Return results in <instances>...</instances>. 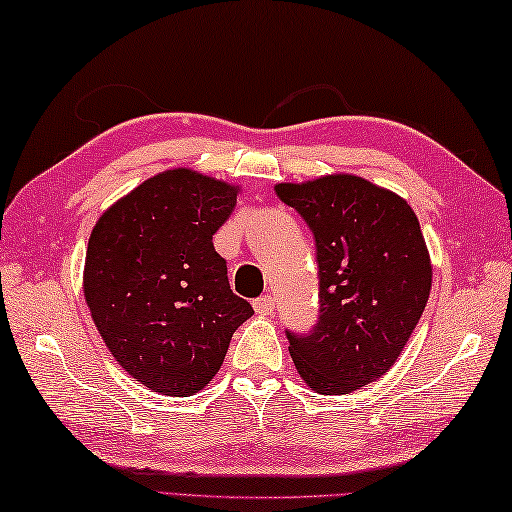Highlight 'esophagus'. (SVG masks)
<instances>
[{
	"label": "esophagus",
	"mask_w": 512,
	"mask_h": 512,
	"mask_svg": "<svg viewBox=\"0 0 512 512\" xmlns=\"http://www.w3.org/2000/svg\"><path fill=\"white\" fill-rule=\"evenodd\" d=\"M274 297L272 294H265V297H258L256 301H254V310H256V315H272L274 312Z\"/></svg>",
	"instance_id": "esophagus-1"
}]
</instances>
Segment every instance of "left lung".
I'll list each match as a JSON object with an SVG mask.
<instances>
[{
    "instance_id": "1",
    "label": "left lung",
    "mask_w": 512,
    "mask_h": 512,
    "mask_svg": "<svg viewBox=\"0 0 512 512\" xmlns=\"http://www.w3.org/2000/svg\"><path fill=\"white\" fill-rule=\"evenodd\" d=\"M315 236L319 321L292 333L290 355L312 391L342 396L382 378L402 353L432 290L420 222L400 195L355 175L276 184Z\"/></svg>"
}]
</instances>
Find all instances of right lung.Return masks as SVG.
I'll use <instances>...</instances> for the list:
<instances>
[{
  "label": "right lung",
  "instance_id": "obj_1",
  "mask_svg": "<svg viewBox=\"0 0 512 512\" xmlns=\"http://www.w3.org/2000/svg\"><path fill=\"white\" fill-rule=\"evenodd\" d=\"M238 186L188 168L159 173L112 204L89 236L83 288L114 360L164 396H193L254 315L213 247Z\"/></svg>",
  "mask_w": 512,
  "mask_h": 512
}]
</instances>
